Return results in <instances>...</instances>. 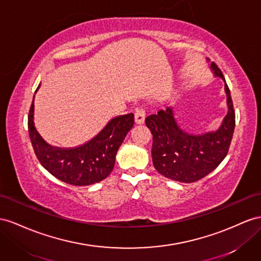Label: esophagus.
<instances>
[{
	"label": "esophagus",
	"instance_id": "1",
	"mask_svg": "<svg viewBox=\"0 0 261 261\" xmlns=\"http://www.w3.org/2000/svg\"><path fill=\"white\" fill-rule=\"evenodd\" d=\"M145 120V111L142 108H137L135 112V121L137 124L144 123Z\"/></svg>",
	"mask_w": 261,
	"mask_h": 261
}]
</instances>
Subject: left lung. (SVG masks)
I'll list each match as a JSON object with an SVG mask.
<instances>
[{
	"label": "left lung",
	"mask_w": 261,
	"mask_h": 261,
	"mask_svg": "<svg viewBox=\"0 0 261 261\" xmlns=\"http://www.w3.org/2000/svg\"><path fill=\"white\" fill-rule=\"evenodd\" d=\"M210 63L214 76L223 79L227 113L216 130L191 133L177 123L173 107L151 115L145 124L153 136L152 160L160 174L182 183H192L215 170L227 155L235 129L230 91L222 71L215 63Z\"/></svg>",
	"instance_id": "obj_1"
}]
</instances>
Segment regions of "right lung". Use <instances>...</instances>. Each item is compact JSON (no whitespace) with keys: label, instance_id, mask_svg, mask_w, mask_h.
Here are the masks:
<instances>
[{"label":"right lung","instance_id":"right-lung-1","mask_svg":"<svg viewBox=\"0 0 261 261\" xmlns=\"http://www.w3.org/2000/svg\"><path fill=\"white\" fill-rule=\"evenodd\" d=\"M34 98L29 113V133L35 154L44 168L56 178L75 186L95 184L108 176L115 166L120 145L135 123L133 113L112 118L84 144L59 148L48 144L36 130Z\"/></svg>","mask_w":261,"mask_h":261}]
</instances>
